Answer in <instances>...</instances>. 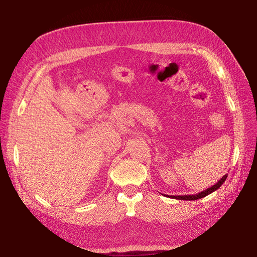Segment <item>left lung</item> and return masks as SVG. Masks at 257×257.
I'll return each mask as SVG.
<instances>
[{
	"instance_id": "8db88e82",
	"label": "left lung",
	"mask_w": 257,
	"mask_h": 257,
	"mask_svg": "<svg viewBox=\"0 0 257 257\" xmlns=\"http://www.w3.org/2000/svg\"><path fill=\"white\" fill-rule=\"evenodd\" d=\"M228 175H224L221 179L216 182V184L213 185L212 187H210V188H207L205 190L201 191V193L198 194H195V195H184V196H173V195H171V196H168V197H172V198H176V199H184V201H196V199H199V198H203L207 196V195H210L211 193H213V191H215L220 188L221 186H222V184L224 182V180L227 179Z\"/></svg>"
}]
</instances>
